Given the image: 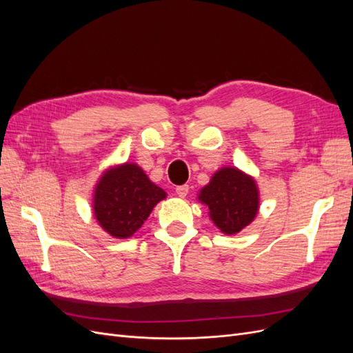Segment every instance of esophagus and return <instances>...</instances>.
<instances>
[{
	"mask_svg": "<svg viewBox=\"0 0 353 353\" xmlns=\"http://www.w3.org/2000/svg\"><path fill=\"white\" fill-rule=\"evenodd\" d=\"M188 190H190V187H188V185H179V187H176V188H175L176 194H178L179 197H185V196L188 194Z\"/></svg>",
	"mask_w": 353,
	"mask_h": 353,
	"instance_id": "obj_1",
	"label": "esophagus"
}]
</instances>
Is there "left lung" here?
I'll return each instance as SVG.
<instances>
[{
  "instance_id": "8db88e82",
  "label": "left lung",
  "mask_w": 353,
  "mask_h": 353,
  "mask_svg": "<svg viewBox=\"0 0 353 353\" xmlns=\"http://www.w3.org/2000/svg\"><path fill=\"white\" fill-rule=\"evenodd\" d=\"M199 201L208 206L209 218L227 236L252 223L259 212V188L252 175L236 166H223L203 187Z\"/></svg>"
}]
</instances>
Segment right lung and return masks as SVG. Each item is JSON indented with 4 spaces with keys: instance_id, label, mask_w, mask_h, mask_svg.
Returning a JSON list of instances; mask_svg holds the SVG:
<instances>
[{
    "instance_id": "add662e5",
    "label": "right lung",
    "mask_w": 353,
    "mask_h": 353,
    "mask_svg": "<svg viewBox=\"0 0 353 353\" xmlns=\"http://www.w3.org/2000/svg\"><path fill=\"white\" fill-rule=\"evenodd\" d=\"M166 196V191L156 185L140 166L125 162L100 175L94 187L92 213L109 236L130 239Z\"/></svg>"
}]
</instances>
